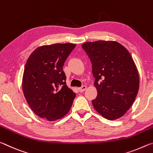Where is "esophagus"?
Instances as JSON below:
<instances>
[{
    "label": "esophagus",
    "instance_id": "1",
    "mask_svg": "<svg viewBox=\"0 0 153 153\" xmlns=\"http://www.w3.org/2000/svg\"><path fill=\"white\" fill-rule=\"evenodd\" d=\"M78 90H79V91L80 92H84V91H85V90H86V86H85V85H84V86H82V87L79 88Z\"/></svg>",
    "mask_w": 153,
    "mask_h": 153
}]
</instances>
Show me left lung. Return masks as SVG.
<instances>
[{"instance_id":"8db88e82","label":"left lung","mask_w":153,"mask_h":153,"mask_svg":"<svg viewBox=\"0 0 153 153\" xmlns=\"http://www.w3.org/2000/svg\"><path fill=\"white\" fill-rule=\"evenodd\" d=\"M82 48L91 61L97 97L95 110L103 117L115 120L125 115L139 89V75L129 51L116 41L87 42Z\"/></svg>"}]
</instances>
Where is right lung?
<instances>
[{"mask_svg": "<svg viewBox=\"0 0 153 153\" xmlns=\"http://www.w3.org/2000/svg\"><path fill=\"white\" fill-rule=\"evenodd\" d=\"M75 44H53L38 47L25 63L22 89L28 105L36 115L49 121L65 117L76 93L66 84L63 67Z\"/></svg>", "mask_w": 153, "mask_h": 153, "instance_id": "obj_1", "label": "right lung"}]
</instances>
